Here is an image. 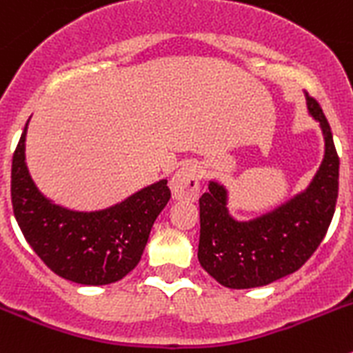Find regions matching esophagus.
<instances>
[{
    "mask_svg": "<svg viewBox=\"0 0 353 353\" xmlns=\"http://www.w3.org/2000/svg\"><path fill=\"white\" fill-rule=\"evenodd\" d=\"M201 168L194 162H187L180 168L171 179V191L176 199H194L199 198L201 192Z\"/></svg>",
    "mask_w": 353,
    "mask_h": 353,
    "instance_id": "esophagus-1",
    "label": "esophagus"
}]
</instances>
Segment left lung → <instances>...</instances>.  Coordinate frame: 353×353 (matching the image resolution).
<instances>
[{"mask_svg":"<svg viewBox=\"0 0 353 353\" xmlns=\"http://www.w3.org/2000/svg\"><path fill=\"white\" fill-rule=\"evenodd\" d=\"M305 102L311 117L320 121L325 155L304 192L252 221L233 219L221 183H208L199 198L198 260L226 288H256L293 274L329 230L338 199L339 157L320 104L307 93Z\"/></svg>","mask_w":353,"mask_h":353,"instance_id":"obj_1","label":"left lung"}]
</instances>
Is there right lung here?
<instances>
[{
	"mask_svg": "<svg viewBox=\"0 0 353 353\" xmlns=\"http://www.w3.org/2000/svg\"><path fill=\"white\" fill-rule=\"evenodd\" d=\"M26 129L28 123L12 159L10 189L26 242L52 272L68 281L90 286L120 281L139 263L150 230L170 201L168 180L105 210H68L46 198L31 180L24 162Z\"/></svg>",
	"mask_w": 353,
	"mask_h": 353,
	"instance_id": "right-lung-1",
	"label": "right lung"
}]
</instances>
